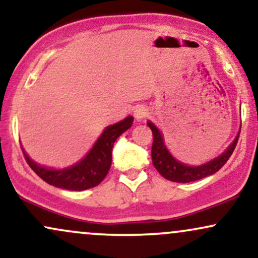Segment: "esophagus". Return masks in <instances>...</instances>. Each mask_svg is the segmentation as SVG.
<instances>
[{"mask_svg": "<svg viewBox=\"0 0 258 258\" xmlns=\"http://www.w3.org/2000/svg\"><path fill=\"white\" fill-rule=\"evenodd\" d=\"M148 115V110L144 106H137L135 110V117L137 120H143Z\"/></svg>", "mask_w": 258, "mask_h": 258, "instance_id": "obj_1", "label": "esophagus"}]
</instances>
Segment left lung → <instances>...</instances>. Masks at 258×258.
I'll return each mask as SVG.
<instances>
[{
    "label": "left lung",
    "instance_id": "obj_1",
    "mask_svg": "<svg viewBox=\"0 0 258 258\" xmlns=\"http://www.w3.org/2000/svg\"><path fill=\"white\" fill-rule=\"evenodd\" d=\"M148 126L150 127L153 132V165L162 177H165L168 180L178 183L194 182V180L205 178V177L211 176V174L217 172L233 154L236 143H238L239 135H240V132H239V135L234 139L233 143L228 147L226 152L222 153L216 159L204 165H200V166H186V165L179 162L178 160H176L171 155L166 146H165L164 138H162L161 132L159 131L158 127L150 122V121H148Z\"/></svg>",
    "mask_w": 258,
    "mask_h": 258
}]
</instances>
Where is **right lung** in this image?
<instances>
[{
	"mask_svg": "<svg viewBox=\"0 0 258 258\" xmlns=\"http://www.w3.org/2000/svg\"><path fill=\"white\" fill-rule=\"evenodd\" d=\"M132 122L133 117L127 116L120 122L106 127L81 161L63 170L40 166L29 158L24 149L23 153L31 170L48 184L68 190H86L98 185L105 178L111 166V150L115 141L132 126Z\"/></svg>",
	"mask_w": 258,
	"mask_h": 258,
	"instance_id": "add662e5",
	"label": "right lung"
}]
</instances>
